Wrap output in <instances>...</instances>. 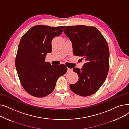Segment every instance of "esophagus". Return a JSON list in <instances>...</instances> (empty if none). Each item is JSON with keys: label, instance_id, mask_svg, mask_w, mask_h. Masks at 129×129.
<instances>
[{"label": "esophagus", "instance_id": "34e87169", "mask_svg": "<svg viewBox=\"0 0 129 129\" xmlns=\"http://www.w3.org/2000/svg\"><path fill=\"white\" fill-rule=\"evenodd\" d=\"M67 72H68V73L71 72H72V69H70V68H67Z\"/></svg>", "mask_w": 129, "mask_h": 129}]
</instances>
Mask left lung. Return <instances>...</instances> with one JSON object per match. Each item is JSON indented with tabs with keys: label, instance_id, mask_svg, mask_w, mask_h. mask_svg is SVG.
Instances as JSON below:
<instances>
[{
	"label": "left lung",
	"instance_id": "left-lung-1",
	"mask_svg": "<svg viewBox=\"0 0 129 129\" xmlns=\"http://www.w3.org/2000/svg\"><path fill=\"white\" fill-rule=\"evenodd\" d=\"M64 32L71 41L73 53L84 57L82 69H73L79 76L78 82L70 85L71 90L81 96L96 92L102 86L109 69V50L104 36L94 26H67Z\"/></svg>",
	"mask_w": 129,
	"mask_h": 129
}]
</instances>
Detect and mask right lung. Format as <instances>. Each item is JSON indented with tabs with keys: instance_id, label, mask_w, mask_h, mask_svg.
Listing matches in <instances>:
<instances>
[{
	"instance_id": "1",
	"label": "right lung",
	"mask_w": 129,
	"mask_h": 129,
	"mask_svg": "<svg viewBox=\"0 0 129 129\" xmlns=\"http://www.w3.org/2000/svg\"><path fill=\"white\" fill-rule=\"evenodd\" d=\"M65 26L37 25L30 29L20 40L15 60L18 75L23 88L31 95L44 97L55 88L57 79L67 72L63 64L46 62L52 51L51 42L62 34Z\"/></svg>"
}]
</instances>
